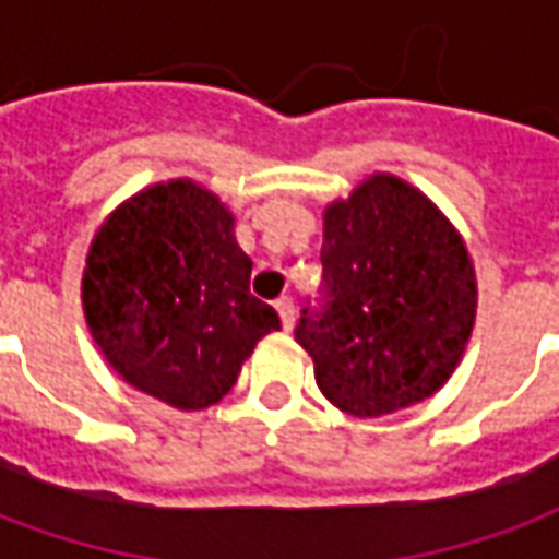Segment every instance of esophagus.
<instances>
[{"label": "esophagus", "mask_w": 559, "mask_h": 559, "mask_svg": "<svg viewBox=\"0 0 559 559\" xmlns=\"http://www.w3.org/2000/svg\"><path fill=\"white\" fill-rule=\"evenodd\" d=\"M275 311H278V317H281V326L290 332L293 323H296V308H293L290 296H281L278 302H275Z\"/></svg>", "instance_id": "esophagus-1"}]
</instances>
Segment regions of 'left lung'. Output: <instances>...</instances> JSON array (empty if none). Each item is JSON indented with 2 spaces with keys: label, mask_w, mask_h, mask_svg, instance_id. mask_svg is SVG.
<instances>
[{
  "label": "left lung",
  "mask_w": 559,
  "mask_h": 559,
  "mask_svg": "<svg viewBox=\"0 0 559 559\" xmlns=\"http://www.w3.org/2000/svg\"><path fill=\"white\" fill-rule=\"evenodd\" d=\"M323 296L296 341L320 392L368 419L431 399L464 356L476 320L467 245L399 176L374 173L323 215Z\"/></svg>",
  "instance_id": "8db88e82"
}]
</instances>
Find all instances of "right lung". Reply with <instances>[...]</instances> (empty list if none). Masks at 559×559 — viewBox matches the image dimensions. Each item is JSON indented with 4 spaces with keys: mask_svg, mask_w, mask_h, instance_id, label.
<instances>
[{
    "mask_svg": "<svg viewBox=\"0 0 559 559\" xmlns=\"http://www.w3.org/2000/svg\"><path fill=\"white\" fill-rule=\"evenodd\" d=\"M251 257L230 209L191 179L140 191L92 239L83 311L126 383L179 411H203L236 383L257 341L281 329L248 290Z\"/></svg>",
    "mask_w": 559,
    "mask_h": 559,
    "instance_id": "1",
    "label": "right lung"
}]
</instances>
